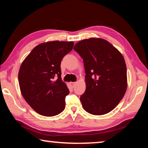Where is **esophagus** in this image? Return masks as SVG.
Returning a JSON list of instances; mask_svg holds the SVG:
<instances>
[{
    "label": "esophagus",
    "mask_w": 148,
    "mask_h": 148,
    "mask_svg": "<svg viewBox=\"0 0 148 148\" xmlns=\"http://www.w3.org/2000/svg\"><path fill=\"white\" fill-rule=\"evenodd\" d=\"M76 82H70V86H71L72 88H74L75 86H76Z\"/></svg>",
    "instance_id": "1"
}]
</instances>
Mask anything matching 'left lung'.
I'll list each match as a JSON object with an SVG mask.
<instances>
[{
  "label": "left lung",
  "mask_w": 148,
  "mask_h": 148,
  "mask_svg": "<svg viewBox=\"0 0 148 148\" xmlns=\"http://www.w3.org/2000/svg\"><path fill=\"white\" fill-rule=\"evenodd\" d=\"M74 49L84 60L86 89L80 97L84 109L101 116L114 110L127 87L124 57L113 45L99 38L85 39Z\"/></svg>",
  "instance_id": "obj_1"
}]
</instances>
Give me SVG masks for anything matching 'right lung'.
Wrapping results in <instances>:
<instances>
[{
    "mask_svg": "<svg viewBox=\"0 0 148 148\" xmlns=\"http://www.w3.org/2000/svg\"><path fill=\"white\" fill-rule=\"evenodd\" d=\"M73 46V42L40 44L20 66L18 80L21 94L29 106L42 116H56L64 109L69 90L61 79V62Z\"/></svg>",
    "mask_w": 148,
    "mask_h": 148,
    "instance_id": "obj_1",
    "label": "right lung"
}]
</instances>
